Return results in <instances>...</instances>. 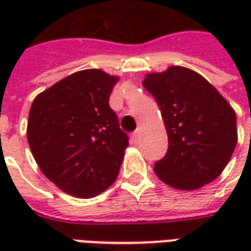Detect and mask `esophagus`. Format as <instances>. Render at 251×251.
<instances>
[{
  "label": "esophagus",
  "instance_id": "obj_1",
  "mask_svg": "<svg viewBox=\"0 0 251 251\" xmlns=\"http://www.w3.org/2000/svg\"><path fill=\"white\" fill-rule=\"evenodd\" d=\"M140 134H141V131L140 130H136L133 134H131V138H133V141L137 142L138 141V138H140Z\"/></svg>",
  "mask_w": 251,
  "mask_h": 251
}]
</instances>
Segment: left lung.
I'll list each match as a JSON object with an SVG mask.
<instances>
[{"label":"left lung","instance_id":"obj_1","mask_svg":"<svg viewBox=\"0 0 251 251\" xmlns=\"http://www.w3.org/2000/svg\"><path fill=\"white\" fill-rule=\"evenodd\" d=\"M142 84L156 99L168 134L167 154L153 168L158 179L181 191L215 180L237 145L230 103L200 74L181 66L148 74Z\"/></svg>","mask_w":251,"mask_h":251}]
</instances>
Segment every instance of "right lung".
Masks as SVG:
<instances>
[{"label":"right lung","mask_w":251,"mask_h":251,"mask_svg":"<svg viewBox=\"0 0 251 251\" xmlns=\"http://www.w3.org/2000/svg\"><path fill=\"white\" fill-rule=\"evenodd\" d=\"M118 76L91 68L40 93L30 106L26 138L41 172L76 198H94L118 176L129 145L109 106Z\"/></svg>","instance_id":"add662e5"}]
</instances>
